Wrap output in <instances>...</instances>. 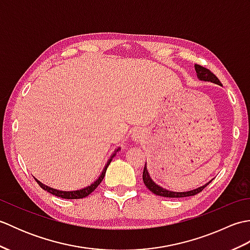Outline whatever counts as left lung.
Returning <instances> with one entry per match:
<instances>
[{
  "label": "left lung",
  "instance_id": "obj_1",
  "mask_svg": "<svg viewBox=\"0 0 250 250\" xmlns=\"http://www.w3.org/2000/svg\"><path fill=\"white\" fill-rule=\"evenodd\" d=\"M195 68V72H196V76L200 79V81H203V82H210V83H214L216 84H221L220 81L218 78L216 77V75H214L213 73H211L208 68H205L203 66H201L199 64H195L194 65ZM143 180H144V184L146 187L149 189L152 193H155L156 195H160V196H166V198H185V196H191V195H195L198 194L199 192H201L202 190H203L207 185H208L210 182L206 183L204 186H201V187L193 189V190H190V191H185V192H175V191H169L167 189H164L160 186H158L153 180L150 178L149 174H148L147 171V167H146V164H145V167H144V171H143Z\"/></svg>",
  "mask_w": 250,
  "mask_h": 250
}]
</instances>
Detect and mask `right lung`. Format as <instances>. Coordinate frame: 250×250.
<instances>
[{
  "label": "right lung",
  "instance_id": "add662e5",
  "mask_svg": "<svg viewBox=\"0 0 250 250\" xmlns=\"http://www.w3.org/2000/svg\"><path fill=\"white\" fill-rule=\"evenodd\" d=\"M118 150H120V147L117 148V149L115 150V152L113 153V156L110 157L109 160L107 161V163H106V166L104 167L103 171H102V174L100 175L99 178L95 180L94 183H92L90 186H88V187H84L83 189H79V190H75V191H61V190H57V189H54L51 187H48V186H46L44 184H42L40 180H37L35 178V180L37 182V184L40 185L41 188H43L44 190H46L47 192H49L51 194H54L56 196H59V198H62V199H70V200H73V199H83V198H86V196H88L90 193H92L93 191L97 189L98 186L101 184V182H102L104 176H105V173H106V169H107V167L109 166V163L111 162V160H113V158L116 156V152H118Z\"/></svg>",
  "mask_w": 250,
  "mask_h": 250
}]
</instances>
